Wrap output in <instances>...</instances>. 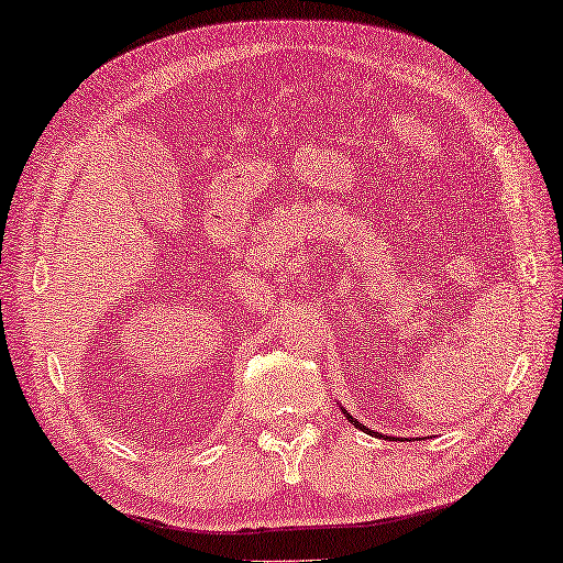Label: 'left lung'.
Returning <instances> with one entry per match:
<instances>
[{
    "instance_id": "obj_1",
    "label": "left lung",
    "mask_w": 563,
    "mask_h": 563,
    "mask_svg": "<svg viewBox=\"0 0 563 563\" xmlns=\"http://www.w3.org/2000/svg\"><path fill=\"white\" fill-rule=\"evenodd\" d=\"M343 413H345V410H343ZM345 416H347V413H345ZM347 421H351L353 426H358V428H363V426H361L358 421H353V418H351V416H347ZM363 431H365V433H371V431H368V428H363Z\"/></svg>"
}]
</instances>
